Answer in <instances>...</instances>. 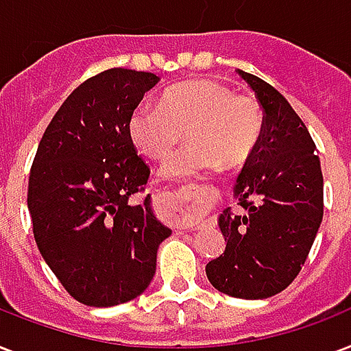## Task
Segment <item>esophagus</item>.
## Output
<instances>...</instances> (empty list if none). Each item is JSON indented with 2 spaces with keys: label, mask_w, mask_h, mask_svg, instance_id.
Wrapping results in <instances>:
<instances>
[{
  "label": "esophagus",
  "mask_w": 351,
  "mask_h": 351,
  "mask_svg": "<svg viewBox=\"0 0 351 351\" xmlns=\"http://www.w3.org/2000/svg\"><path fill=\"white\" fill-rule=\"evenodd\" d=\"M184 201L189 203V206H195V213H184L183 216H181V227H184V229H194V227H197L201 221V208L199 205H197V199H195L194 192H186V194H184Z\"/></svg>",
  "instance_id": "34e87169"
}]
</instances>
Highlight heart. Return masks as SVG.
<instances>
[{"label": "heart", "mask_w": 351, "mask_h": 351, "mask_svg": "<svg viewBox=\"0 0 351 351\" xmlns=\"http://www.w3.org/2000/svg\"><path fill=\"white\" fill-rule=\"evenodd\" d=\"M263 130L262 110L254 99L218 80H190L167 89L159 106H138L130 122L138 150L165 161L181 138L189 143L162 167L168 181H189L214 165L232 168L256 150Z\"/></svg>", "instance_id": "1"}]
</instances>
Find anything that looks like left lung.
<instances>
[{"label":"left lung","instance_id":"1","mask_svg":"<svg viewBox=\"0 0 351 351\" xmlns=\"http://www.w3.org/2000/svg\"><path fill=\"white\" fill-rule=\"evenodd\" d=\"M238 75L265 117L234 186L243 213L219 214L227 247L206 263V276L225 295L256 300L284 291L300 273L324 214V179L317 146L291 104L262 78Z\"/></svg>","mask_w":351,"mask_h":351}]
</instances>
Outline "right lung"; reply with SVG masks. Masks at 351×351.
Masks as SVG:
<instances>
[{
  "mask_svg": "<svg viewBox=\"0 0 351 351\" xmlns=\"http://www.w3.org/2000/svg\"><path fill=\"white\" fill-rule=\"evenodd\" d=\"M157 82L154 73L124 67L88 78L60 106L32 161L27 206L34 240L65 291L86 306L138 297L172 234L154 216L150 195L130 203L150 178L130 122Z\"/></svg>",
  "mask_w": 351,
  "mask_h": 351,
  "instance_id": "add662e5",
  "label": "right lung"
}]
</instances>
